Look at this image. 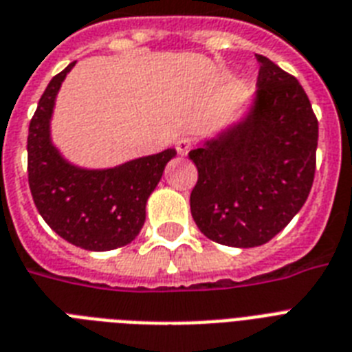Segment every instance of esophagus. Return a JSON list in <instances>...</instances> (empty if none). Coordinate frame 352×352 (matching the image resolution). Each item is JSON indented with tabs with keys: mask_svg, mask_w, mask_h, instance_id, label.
<instances>
[{
	"mask_svg": "<svg viewBox=\"0 0 352 352\" xmlns=\"http://www.w3.org/2000/svg\"><path fill=\"white\" fill-rule=\"evenodd\" d=\"M192 140H190V138H179V140H177V153L179 155H182V157H184V155H188L190 153V149H192Z\"/></svg>",
	"mask_w": 352,
	"mask_h": 352,
	"instance_id": "1",
	"label": "esophagus"
}]
</instances>
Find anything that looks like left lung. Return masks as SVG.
Returning <instances> with one entry per match:
<instances>
[{
	"label": "left lung",
	"instance_id": "8db88e82",
	"mask_svg": "<svg viewBox=\"0 0 352 352\" xmlns=\"http://www.w3.org/2000/svg\"><path fill=\"white\" fill-rule=\"evenodd\" d=\"M257 89L239 120L190 151L199 171L190 195L195 225L235 248L265 245L311 193L318 120L300 82L256 54Z\"/></svg>",
	"mask_w": 352,
	"mask_h": 352
}]
</instances>
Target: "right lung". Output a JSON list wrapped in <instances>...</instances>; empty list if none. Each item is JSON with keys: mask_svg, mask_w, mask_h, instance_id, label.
<instances>
[{"mask_svg": "<svg viewBox=\"0 0 352 352\" xmlns=\"http://www.w3.org/2000/svg\"><path fill=\"white\" fill-rule=\"evenodd\" d=\"M69 63L49 82L29 126V186L45 223L84 250L106 252L129 245L146 221V204L173 148L102 170L69 162L51 137L58 91L74 67Z\"/></svg>", "mask_w": 352, "mask_h": 352, "instance_id": "1", "label": "right lung"}]
</instances>
